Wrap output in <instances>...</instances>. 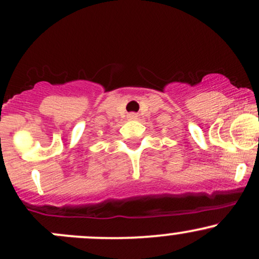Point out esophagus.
Here are the masks:
<instances>
[{"label": "esophagus", "mask_w": 259, "mask_h": 259, "mask_svg": "<svg viewBox=\"0 0 259 259\" xmlns=\"http://www.w3.org/2000/svg\"><path fill=\"white\" fill-rule=\"evenodd\" d=\"M127 118H129L130 120H135L138 119V114H136V113H130V114L127 115Z\"/></svg>", "instance_id": "1"}]
</instances>
